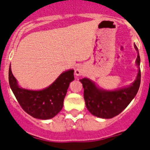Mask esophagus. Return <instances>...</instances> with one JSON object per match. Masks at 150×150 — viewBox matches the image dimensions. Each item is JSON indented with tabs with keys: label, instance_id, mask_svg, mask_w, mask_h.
I'll list each match as a JSON object with an SVG mask.
<instances>
[{
	"label": "esophagus",
	"instance_id": "esophagus-1",
	"mask_svg": "<svg viewBox=\"0 0 150 150\" xmlns=\"http://www.w3.org/2000/svg\"><path fill=\"white\" fill-rule=\"evenodd\" d=\"M83 73H84V70L82 67H77V68L75 70V74L76 76H81L82 74H83Z\"/></svg>",
	"mask_w": 150,
	"mask_h": 150
}]
</instances>
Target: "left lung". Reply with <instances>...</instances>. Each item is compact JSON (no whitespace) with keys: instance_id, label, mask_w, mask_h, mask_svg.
I'll use <instances>...</instances> for the list:
<instances>
[{"instance_id":"1","label":"left lung","mask_w":150,"mask_h":150,"mask_svg":"<svg viewBox=\"0 0 150 150\" xmlns=\"http://www.w3.org/2000/svg\"><path fill=\"white\" fill-rule=\"evenodd\" d=\"M137 51V46L134 45ZM140 55H137V66H140ZM140 68L137 79L132 86L116 91H104L98 88L87 78L79 79L84 89L83 97L87 109L91 114L103 119H111L122 112L137 95L140 85Z\"/></svg>"}]
</instances>
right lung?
<instances>
[{
    "label": "right lung",
    "mask_w": 150,
    "mask_h": 150,
    "mask_svg": "<svg viewBox=\"0 0 150 150\" xmlns=\"http://www.w3.org/2000/svg\"><path fill=\"white\" fill-rule=\"evenodd\" d=\"M74 70L63 73L48 88L31 91L18 87L16 79L9 68V83L18 104L28 114L40 120H50L63 107L69 85L74 79Z\"/></svg>",
    "instance_id": "obj_1"
}]
</instances>
